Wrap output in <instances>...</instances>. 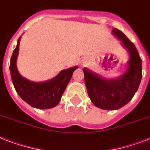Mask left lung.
I'll return each instance as SVG.
<instances>
[{
    "instance_id": "8db88e82",
    "label": "left lung",
    "mask_w": 150,
    "mask_h": 150,
    "mask_svg": "<svg viewBox=\"0 0 150 150\" xmlns=\"http://www.w3.org/2000/svg\"><path fill=\"white\" fill-rule=\"evenodd\" d=\"M112 34L121 41L129 54L125 73L116 79H108L89 68H83L89 98L96 107L107 110H117L127 104L138 90L142 79V60L135 45L117 29H113Z\"/></svg>"
}]
</instances>
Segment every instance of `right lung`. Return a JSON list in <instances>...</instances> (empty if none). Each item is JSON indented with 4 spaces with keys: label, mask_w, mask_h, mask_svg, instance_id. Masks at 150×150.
<instances>
[{
    "label": "right lung",
    "mask_w": 150,
    "mask_h": 150,
    "mask_svg": "<svg viewBox=\"0 0 150 150\" xmlns=\"http://www.w3.org/2000/svg\"><path fill=\"white\" fill-rule=\"evenodd\" d=\"M18 38L10 62L11 77L15 90L25 102L37 109H50L58 104L74 71L78 66L60 71L58 75L46 82H33L23 77L17 68V57L19 51Z\"/></svg>",
    "instance_id": "right-lung-1"
}]
</instances>
